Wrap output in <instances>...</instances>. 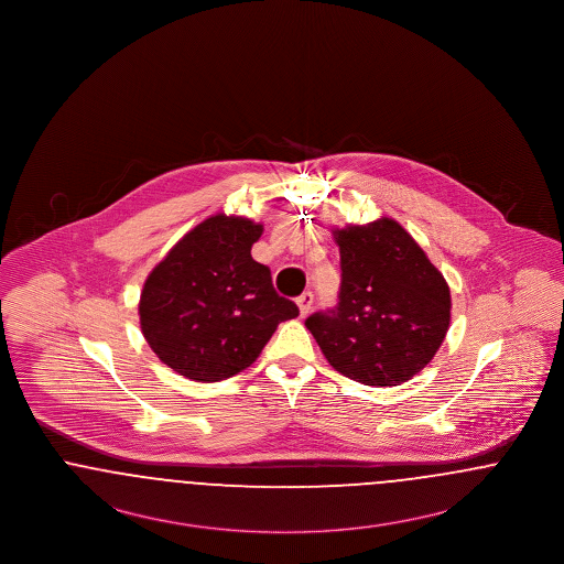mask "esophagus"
<instances>
[{
    "label": "esophagus",
    "mask_w": 564,
    "mask_h": 564,
    "mask_svg": "<svg viewBox=\"0 0 564 564\" xmlns=\"http://www.w3.org/2000/svg\"><path fill=\"white\" fill-rule=\"evenodd\" d=\"M297 304V311H300V317H306L311 313V306H313V294L311 292H304L295 300Z\"/></svg>",
    "instance_id": "obj_1"
}]
</instances>
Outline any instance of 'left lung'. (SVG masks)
I'll return each mask as SVG.
<instances>
[{
  "label": "left lung",
  "mask_w": 564,
  "mask_h": 564,
  "mask_svg": "<svg viewBox=\"0 0 564 564\" xmlns=\"http://www.w3.org/2000/svg\"><path fill=\"white\" fill-rule=\"evenodd\" d=\"M340 247V302L306 319L329 366L370 387L419 375L451 325V288L402 224L378 217L332 230Z\"/></svg>",
  "instance_id": "left-lung-1"
}]
</instances>
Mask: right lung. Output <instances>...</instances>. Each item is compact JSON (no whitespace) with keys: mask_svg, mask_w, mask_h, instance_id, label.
Masks as SVG:
<instances>
[{"mask_svg":"<svg viewBox=\"0 0 564 564\" xmlns=\"http://www.w3.org/2000/svg\"><path fill=\"white\" fill-rule=\"evenodd\" d=\"M264 226L217 214L194 226L148 274L139 297L145 343L173 372L217 382L249 368L276 325L297 317L251 258Z\"/></svg>","mask_w":564,"mask_h":564,"instance_id":"right-lung-1","label":"right lung"}]
</instances>
